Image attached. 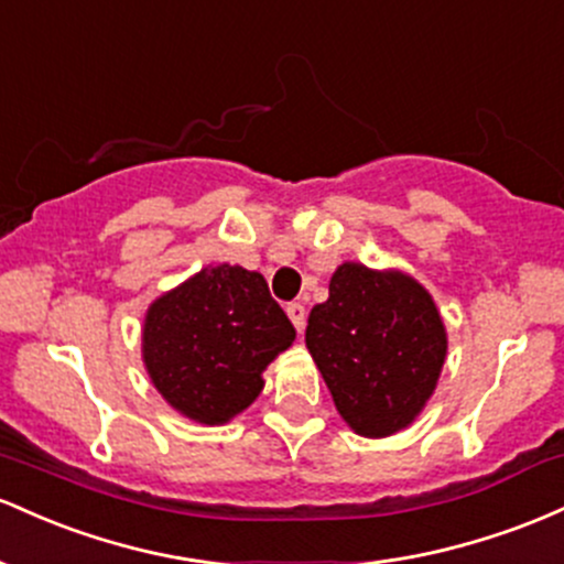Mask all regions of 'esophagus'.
Here are the masks:
<instances>
[{
	"mask_svg": "<svg viewBox=\"0 0 564 564\" xmlns=\"http://www.w3.org/2000/svg\"><path fill=\"white\" fill-rule=\"evenodd\" d=\"M290 316V322L295 325V330H303V325H306V306L303 303H288V308H284Z\"/></svg>",
	"mask_w": 564,
	"mask_h": 564,
	"instance_id": "1",
	"label": "esophagus"
}]
</instances>
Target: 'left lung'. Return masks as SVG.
Wrapping results in <instances>:
<instances>
[{"label": "left lung", "instance_id": "1", "mask_svg": "<svg viewBox=\"0 0 564 564\" xmlns=\"http://www.w3.org/2000/svg\"><path fill=\"white\" fill-rule=\"evenodd\" d=\"M306 346L357 434L389 436L426 408L447 354L436 303L404 271L340 263L330 299L308 314Z\"/></svg>", "mask_w": 564, "mask_h": 564}]
</instances>
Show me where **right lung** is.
<instances>
[{
	"instance_id": "obj_1",
	"label": "right lung",
	"mask_w": 564,
	"mask_h": 564,
	"mask_svg": "<svg viewBox=\"0 0 564 564\" xmlns=\"http://www.w3.org/2000/svg\"><path fill=\"white\" fill-rule=\"evenodd\" d=\"M141 340L170 408L220 426L256 402L263 370L293 346L295 327L258 271L218 263L151 303Z\"/></svg>"
}]
</instances>
